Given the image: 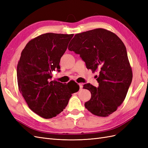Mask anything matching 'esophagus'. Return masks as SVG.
<instances>
[{
    "label": "esophagus",
    "instance_id": "esophagus-1",
    "mask_svg": "<svg viewBox=\"0 0 148 148\" xmlns=\"http://www.w3.org/2000/svg\"><path fill=\"white\" fill-rule=\"evenodd\" d=\"M79 89L80 90H82V88H83V83H79Z\"/></svg>",
    "mask_w": 148,
    "mask_h": 148
}]
</instances>
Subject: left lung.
Listing matches in <instances>:
<instances>
[{"mask_svg":"<svg viewBox=\"0 0 148 148\" xmlns=\"http://www.w3.org/2000/svg\"><path fill=\"white\" fill-rule=\"evenodd\" d=\"M68 49L80 55L88 69L99 73L97 88L89 83L83 85L91 94L85 107L99 117L114 112L125 100L133 78L122 40L109 30L97 28L76 34Z\"/></svg>","mask_w":148,"mask_h":148,"instance_id":"obj_1","label":"left lung"}]
</instances>
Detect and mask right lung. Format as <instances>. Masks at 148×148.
Instances as JSON below:
<instances>
[{
	"label": "right lung",
	"mask_w": 148,
	"mask_h": 148,
	"mask_svg": "<svg viewBox=\"0 0 148 148\" xmlns=\"http://www.w3.org/2000/svg\"><path fill=\"white\" fill-rule=\"evenodd\" d=\"M73 34L49 33L27 43L17 65V82L29 108L44 119H51L65 109L73 93L78 91L74 81L67 84L51 81L52 72L60 71V60Z\"/></svg>",
	"instance_id": "1"
}]
</instances>
